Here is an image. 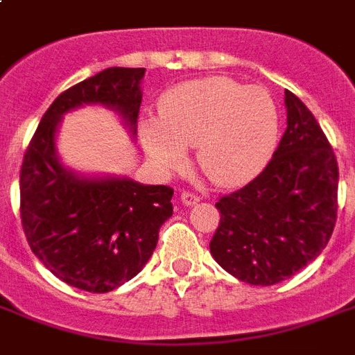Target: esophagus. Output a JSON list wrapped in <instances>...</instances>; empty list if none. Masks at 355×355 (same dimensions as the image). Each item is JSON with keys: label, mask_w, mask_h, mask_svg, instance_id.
<instances>
[{"label": "esophagus", "mask_w": 355, "mask_h": 355, "mask_svg": "<svg viewBox=\"0 0 355 355\" xmlns=\"http://www.w3.org/2000/svg\"><path fill=\"white\" fill-rule=\"evenodd\" d=\"M180 200H182L186 206H193L199 202L200 197L197 193H193V191H182V195H180Z\"/></svg>", "instance_id": "obj_1"}]
</instances>
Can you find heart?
Here are the masks:
<instances>
[{
  "label": "heart",
  "instance_id": "1",
  "mask_svg": "<svg viewBox=\"0 0 355 355\" xmlns=\"http://www.w3.org/2000/svg\"><path fill=\"white\" fill-rule=\"evenodd\" d=\"M145 150L160 167L182 166L186 147L217 186H237L258 175L278 138V110L261 86L211 75L175 86L160 103V119L139 125Z\"/></svg>",
  "mask_w": 355,
  "mask_h": 355
}]
</instances>
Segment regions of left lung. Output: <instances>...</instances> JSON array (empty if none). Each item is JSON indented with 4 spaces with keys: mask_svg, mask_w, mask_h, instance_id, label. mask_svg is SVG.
<instances>
[{
    "mask_svg": "<svg viewBox=\"0 0 355 355\" xmlns=\"http://www.w3.org/2000/svg\"><path fill=\"white\" fill-rule=\"evenodd\" d=\"M287 128L258 177L216 202L210 252L252 286L291 278L320 254L337 221L339 167L315 116L286 90Z\"/></svg>",
    "mask_w": 355,
    "mask_h": 355,
    "instance_id": "left-lung-1",
    "label": "left lung"
}]
</instances>
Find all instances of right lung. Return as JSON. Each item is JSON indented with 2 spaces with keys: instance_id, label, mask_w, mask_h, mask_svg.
Wrapping results in <instances>:
<instances>
[{
  "instance_id": "obj_1",
  "label": "right lung",
  "mask_w": 355,
  "mask_h": 355,
  "mask_svg": "<svg viewBox=\"0 0 355 355\" xmlns=\"http://www.w3.org/2000/svg\"><path fill=\"white\" fill-rule=\"evenodd\" d=\"M145 68H108L51 103L19 169V216L35 256L69 286L108 293L138 275L173 216V188L130 178H83L58 162L55 132L83 105L114 108L130 132L138 128Z\"/></svg>"
}]
</instances>
